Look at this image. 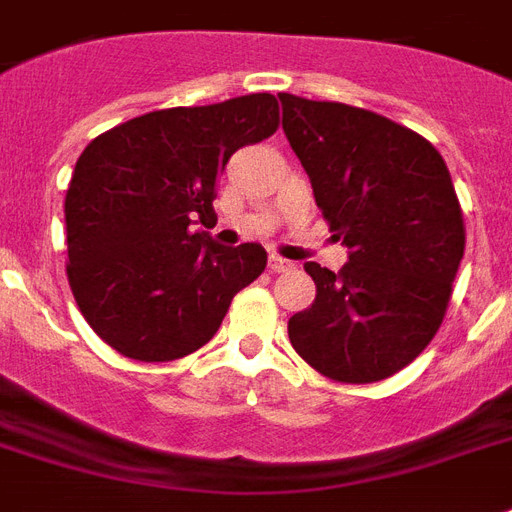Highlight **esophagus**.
Segmentation results:
<instances>
[{"mask_svg":"<svg viewBox=\"0 0 512 512\" xmlns=\"http://www.w3.org/2000/svg\"><path fill=\"white\" fill-rule=\"evenodd\" d=\"M268 268H271L273 273H284V271H292L295 265H292L290 260H284V257L271 255V257H268Z\"/></svg>","mask_w":512,"mask_h":512,"instance_id":"1","label":"esophagus"}]
</instances>
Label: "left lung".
Masks as SVG:
<instances>
[{"mask_svg":"<svg viewBox=\"0 0 512 512\" xmlns=\"http://www.w3.org/2000/svg\"><path fill=\"white\" fill-rule=\"evenodd\" d=\"M282 128L349 263H306L311 308L292 349L341 384L411 365L443 325L464 255V217L446 161L411 128L368 109L279 93Z\"/></svg>","mask_w":512,"mask_h":512,"instance_id":"left-lung-1","label":"left lung"}]
</instances>
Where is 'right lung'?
I'll return each instance as SVG.
<instances>
[{
	"label": "right lung",
	"mask_w": 512,
	"mask_h": 512,
	"mask_svg": "<svg viewBox=\"0 0 512 512\" xmlns=\"http://www.w3.org/2000/svg\"><path fill=\"white\" fill-rule=\"evenodd\" d=\"M276 128V99L249 93L147 112L85 147L64 201L66 276L107 346L171 362L212 341L268 255L260 244L220 247L193 222L217 217L214 187L230 155Z\"/></svg>",
	"instance_id": "1"
}]
</instances>
